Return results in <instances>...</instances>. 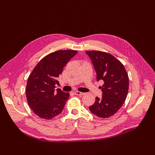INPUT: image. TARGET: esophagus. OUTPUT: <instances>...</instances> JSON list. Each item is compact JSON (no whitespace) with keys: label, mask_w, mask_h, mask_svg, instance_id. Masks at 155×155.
Masks as SVG:
<instances>
[{"label":"esophagus","mask_w":155,"mask_h":155,"mask_svg":"<svg viewBox=\"0 0 155 155\" xmlns=\"http://www.w3.org/2000/svg\"><path fill=\"white\" fill-rule=\"evenodd\" d=\"M73 93L75 95H78V96H83L84 94V93H81V92H79V91H74L73 92Z\"/></svg>","instance_id":"esophagus-1"}]
</instances>
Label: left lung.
Instances as JSON below:
<instances>
[{
	"label": "left lung",
	"mask_w": 155,
	"mask_h": 155,
	"mask_svg": "<svg viewBox=\"0 0 155 155\" xmlns=\"http://www.w3.org/2000/svg\"><path fill=\"white\" fill-rule=\"evenodd\" d=\"M97 72V81L103 80V96L96 97L89 107L92 113L100 118H108L123 106L128 91V77L124 65L111 54L99 51H88Z\"/></svg>",
	"instance_id": "left-lung-1"
}]
</instances>
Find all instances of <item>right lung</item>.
I'll return each mask as SVG.
<instances>
[{
	"instance_id": "right-lung-1",
	"label": "right lung",
	"mask_w": 155,
	"mask_h": 155,
	"mask_svg": "<svg viewBox=\"0 0 155 155\" xmlns=\"http://www.w3.org/2000/svg\"><path fill=\"white\" fill-rule=\"evenodd\" d=\"M77 51H54L42 58L28 78L26 97L29 107L41 118L50 120L62 111L68 93L54 90L57 78Z\"/></svg>"
}]
</instances>
